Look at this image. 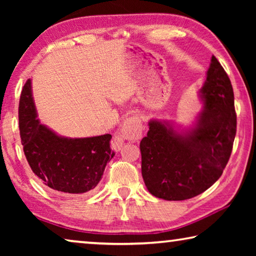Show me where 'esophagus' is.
<instances>
[{
	"label": "esophagus",
	"instance_id": "1",
	"mask_svg": "<svg viewBox=\"0 0 256 256\" xmlns=\"http://www.w3.org/2000/svg\"><path fill=\"white\" fill-rule=\"evenodd\" d=\"M142 122L138 116H131L124 120L120 132L112 138V148L118 151L123 146L124 140L136 141L142 136Z\"/></svg>",
	"mask_w": 256,
	"mask_h": 256
}]
</instances>
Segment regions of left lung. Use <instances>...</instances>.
<instances>
[{"label":"left lung","mask_w":256,"mask_h":256,"mask_svg":"<svg viewBox=\"0 0 256 256\" xmlns=\"http://www.w3.org/2000/svg\"><path fill=\"white\" fill-rule=\"evenodd\" d=\"M202 110L190 128L151 120L140 142L144 184L156 198L182 201L214 185L230 157L236 136V112L230 80L222 64L211 58L200 89Z\"/></svg>","instance_id":"1"}]
</instances>
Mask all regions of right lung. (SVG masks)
Instances as JSON below:
<instances>
[{"label":"right lung","mask_w":256,"mask_h":256,"mask_svg":"<svg viewBox=\"0 0 256 256\" xmlns=\"http://www.w3.org/2000/svg\"><path fill=\"white\" fill-rule=\"evenodd\" d=\"M21 144L30 168L42 184L58 193L82 194L102 180L114 157L110 134L92 138H66L37 118L32 80L26 82L19 102Z\"/></svg>","instance_id":"obj_1"}]
</instances>
